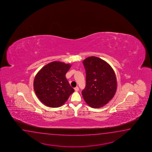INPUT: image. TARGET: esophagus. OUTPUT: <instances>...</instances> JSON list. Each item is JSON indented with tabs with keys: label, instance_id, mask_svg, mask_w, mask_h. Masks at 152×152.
<instances>
[{
	"label": "esophagus",
	"instance_id": "1",
	"mask_svg": "<svg viewBox=\"0 0 152 152\" xmlns=\"http://www.w3.org/2000/svg\"><path fill=\"white\" fill-rule=\"evenodd\" d=\"M75 92H77V91H79V87H75Z\"/></svg>",
	"mask_w": 152,
	"mask_h": 152
}]
</instances>
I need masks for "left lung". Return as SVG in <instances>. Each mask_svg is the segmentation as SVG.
Wrapping results in <instances>:
<instances>
[{"instance_id": "8db88e82", "label": "left lung", "mask_w": 152, "mask_h": 152, "mask_svg": "<svg viewBox=\"0 0 152 152\" xmlns=\"http://www.w3.org/2000/svg\"><path fill=\"white\" fill-rule=\"evenodd\" d=\"M86 71V86L81 94L92 108L102 107L115 95L117 88L116 76L112 67L104 60L89 57L83 61Z\"/></svg>"}]
</instances>
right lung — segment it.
I'll return each mask as SVG.
<instances>
[{
	"label": "right lung",
	"instance_id": "obj_1",
	"mask_svg": "<svg viewBox=\"0 0 152 152\" xmlns=\"http://www.w3.org/2000/svg\"><path fill=\"white\" fill-rule=\"evenodd\" d=\"M71 65L53 61L44 66L34 77L33 86L37 97L48 107H60L75 90L66 77Z\"/></svg>",
	"mask_w": 152,
	"mask_h": 152
}]
</instances>
